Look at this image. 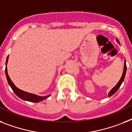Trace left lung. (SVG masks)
I'll return each instance as SVG.
<instances>
[{"instance_id": "obj_1", "label": "left lung", "mask_w": 132, "mask_h": 132, "mask_svg": "<svg viewBox=\"0 0 132 132\" xmlns=\"http://www.w3.org/2000/svg\"><path fill=\"white\" fill-rule=\"evenodd\" d=\"M117 42L119 43L118 40H117ZM126 69H127V66H126V60H125V62H124V69H123V74H122V76H121V78L120 80H119L118 83H117V84L116 85V86H115L114 87V88H113V89L111 90V91H110V92L109 93V96H111L113 94H114L117 92V90H118V89L119 88V87L121 86V85L122 82L123 81L124 78H125V76H126Z\"/></svg>"}]
</instances>
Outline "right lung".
<instances>
[{"label":"right lung","mask_w":132,"mask_h":132,"mask_svg":"<svg viewBox=\"0 0 132 132\" xmlns=\"http://www.w3.org/2000/svg\"><path fill=\"white\" fill-rule=\"evenodd\" d=\"M9 59V56H7V59H6V67H5V74H6V79H7V81H8L9 84L10 85V86L11 87L12 90H13V92H15V94L17 96H19V98H21L23 100L27 101H30V102H32V103H38L40 101H43L44 99L47 98L49 96H38L35 95L33 94L28 93V92H26L25 91H23V90H20L18 88L15 86L14 84L13 83V81H11V79H10L9 76L8 75V73H7V68H6V64H7V62H8Z\"/></svg>","instance_id":"1"}]
</instances>
